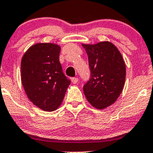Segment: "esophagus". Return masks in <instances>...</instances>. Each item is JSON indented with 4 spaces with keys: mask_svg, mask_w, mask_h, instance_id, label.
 Returning a JSON list of instances; mask_svg holds the SVG:
<instances>
[{
    "mask_svg": "<svg viewBox=\"0 0 153 153\" xmlns=\"http://www.w3.org/2000/svg\"><path fill=\"white\" fill-rule=\"evenodd\" d=\"M78 81V78H72V82L73 84H77Z\"/></svg>",
    "mask_w": 153,
    "mask_h": 153,
    "instance_id": "34e87169",
    "label": "esophagus"
}]
</instances>
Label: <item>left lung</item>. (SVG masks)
I'll use <instances>...</instances> for the list:
<instances>
[{
  "mask_svg": "<svg viewBox=\"0 0 153 153\" xmlns=\"http://www.w3.org/2000/svg\"><path fill=\"white\" fill-rule=\"evenodd\" d=\"M88 56L91 78L84 93L92 106L103 109L113 104L125 83L126 67L122 53L112 43L82 44Z\"/></svg>",
  "mask_w": 153,
  "mask_h": 153,
  "instance_id": "8db88e82",
  "label": "left lung"
}]
</instances>
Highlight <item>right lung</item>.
<instances>
[{"instance_id": "right-lung-1", "label": "right lung", "mask_w": 153, "mask_h": 153, "mask_svg": "<svg viewBox=\"0 0 153 153\" xmlns=\"http://www.w3.org/2000/svg\"><path fill=\"white\" fill-rule=\"evenodd\" d=\"M60 50L53 43H37L25 51L21 61V81L27 97L47 112L59 108L71 83L62 72Z\"/></svg>"}]
</instances>
